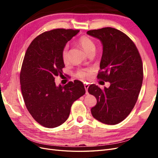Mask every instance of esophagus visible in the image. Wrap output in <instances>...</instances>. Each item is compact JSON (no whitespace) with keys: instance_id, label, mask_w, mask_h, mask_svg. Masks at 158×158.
Returning <instances> with one entry per match:
<instances>
[{"instance_id":"esophagus-1","label":"esophagus","mask_w":158,"mask_h":158,"mask_svg":"<svg viewBox=\"0 0 158 158\" xmlns=\"http://www.w3.org/2000/svg\"><path fill=\"white\" fill-rule=\"evenodd\" d=\"M84 88L85 91H86V94H88V89L89 88V85L88 84H84Z\"/></svg>"}]
</instances>
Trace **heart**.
Listing matches in <instances>:
<instances>
[{"label": "heart", "instance_id": "heart-1", "mask_svg": "<svg viewBox=\"0 0 158 158\" xmlns=\"http://www.w3.org/2000/svg\"><path fill=\"white\" fill-rule=\"evenodd\" d=\"M78 44L82 47V48L87 52L89 53L91 51H94L95 44L92 40L86 35L81 36L78 39ZM60 56L64 64L68 63L69 60V45H65L60 51ZM92 74V69H80L76 73V76L80 80H85L91 78Z\"/></svg>", "mask_w": 158, "mask_h": 158}]
</instances>
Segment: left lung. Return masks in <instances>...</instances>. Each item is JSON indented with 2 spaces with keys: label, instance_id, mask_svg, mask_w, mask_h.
I'll use <instances>...</instances> for the list:
<instances>
[{
  "label": "left lung",
  "instance_id": "8db88e82",
  "mask_svg": "<svg viewBox=\"0 0 158 158\" xmlns=\"http://www.w3.org/2000/svg\"><path fill=\"white\" fill-rule=\"evenodd\" d=\"M100 40L103 55L98 79L109 82L104 89L90 85L88 92L96 98L92 116L107 125H116L131 113L137 102L143 80V64L136 46L125 33L113 27L87 31Z\"/></svg>",
  "mask_w": 158,
  "mask_h": 158
}]
</instances>
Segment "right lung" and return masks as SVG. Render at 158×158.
Wrapping results in <instances>:
<instances>
[{
	"label": "right lung",
	"mask_w": 158,
	"mask_h": 158,
	"mask_svg": "<svg viewBox=\"0 0 158 158\" xmlns=\"http://www.w3.org/2000/svg\"><path fill=\"white\" fill-rule=\"evenodd\" d=\"M78 32L58 28L42 33L31 41L23 58L20 75L23 101L35 121L46 128L63 124L72 105L85 93L80 81L59 86L55 82L64 67L60 51Z\"/></svg>",
	"instance_id": "obj_1"
}]
</instances>
